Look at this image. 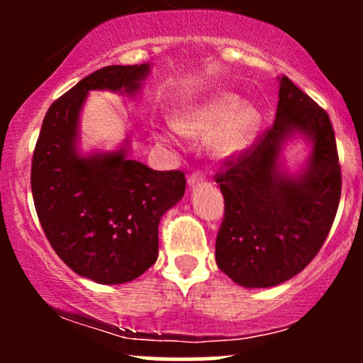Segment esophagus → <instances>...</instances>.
Wrapping results in <instances>:
<instances>
[{
  "mask_svg": "<svg viewBox=\"0 0 363 363\" xmlns=\"http://www.w3.org/2000/svg\"><path fill=\"white\" fill-rule=\"evenodd\" d=\"M205 181V174L201 172H193L189 177H187V184L189 186H194V184H199V182Z\"/></svg>",
  "mask_w": 363,
  "mask_h": 363,
  "instance_id": "34e87169",
  "label": "esophagus"
}]
</instances>
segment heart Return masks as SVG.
Segmentation results:
<instances>
[{"mask_svg": "<svg viewBox=\"0 0 363 363\" xmlns=\"http://www.w3.org/2000/svg\"><path fill=\"white\" fill-rule=\"evenodd\" d=\"M240 102L232 91H218L176 116L174 128L182 135L205 138L220 127L211 150L216 157H234L251 145L259 128V112Z\"/></svg>", "mask_w": 363, "mask_h": 363, "instance_id": "heart-1", "label": "heart"}]
</instances>
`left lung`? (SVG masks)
Masks as SVG:
<instances>
[{
    "mask_svg": "<svg viewBox=\"0 0 363 363\" xmlns=\"http://www.w3.org/2000/svg\"><path fill=\"white\" fill-rule=\"evenodd\" d=\"M277 119L215 176L225 215L215 244L218 268L245 289H268L301 273L323 247L338 211L341 169L328 112L290 78H280ZM295 134L311 143L297 177L279 152Z\"/></svg>",
    "mask_w": 363,
    "mask_h": 363,
    "instance_id": "8db88e82",
    "label": "left lung"
}]
</instances>
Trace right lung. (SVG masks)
Masks as SVG:
<instances>
[{
    "label": "right lung",
    "mask_w": 363,
    "mask_h": 363,
    "mask_svg": "<svg viewBox=\"0 0 363 363\" xmlns=\"http://www.w3.org/2000/svg\"><path fill=\"white\" fill-rule=\"evenodd\" d=\"M150 65L106 66L78 82L45 114L30 186L49 244L74 273L119 285L143 274L158 256V223L184 196L181 170H152L114 152L82 155L78 121L90 90L135 95Z\"/></svg>",
    "instance_id": "right-lung-1"
}]
</instances>
